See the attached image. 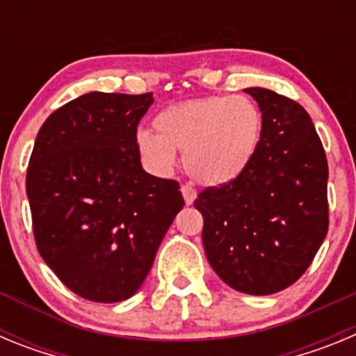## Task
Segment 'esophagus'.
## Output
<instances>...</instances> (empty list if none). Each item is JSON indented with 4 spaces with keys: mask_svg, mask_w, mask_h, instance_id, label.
I'll use <instances>...</instances> for the list:
<instances>
[{
    "mask_svg": "<svg viewBox=\"0 0 356 356\" xmlns=\"http://www.w3.org/2000/svg\"><path fill=\"white\" fill-rule=\"evenodd\" d=\"M181 194H184V200L187 205H193L194 200H196L197 196L196 188H194L193 185H181Z\"/></svg>",
    "mask_w": 356,
    "mask_h": 356,
    "instance_id": "34e87169",
    "label": "esophagus"
}]
</instances>
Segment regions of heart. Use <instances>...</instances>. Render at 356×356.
<instances>
[{"mask_svg": "<svg viewBox=\"0 0 356 356\" xmlns=\"http://www.w3.org/2000/svg\"><path fill=\"white\" fill-rule=\"evenodd\" d=\"M156 134H137V149L159 172L176 165V151L197 184L234 181L253 162L264 135V115L248 96H209L163 108L153 121Z\"/></svg>", "mask_w": 356, "mask_h": 356, "instance_id": "heart-1", "label": "heart"}]
</instances>
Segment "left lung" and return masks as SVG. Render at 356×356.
I'll list each match as a JSON object with an SVG mask.
<instances>
[{
	"label": "left lung",
	"mask_w": 356,
	"mask_h": 356,
	"mask_svg": "<svg viewBox=\"0 0 356 356\" xmlns=\"http://www.w3.org/2000/svg\"><path fill=\"white\" fill-rule=\"evenodd\" d=\"M264 115L250 168L207 187L194 207L217 276L238 292L275 294L303 276L328 232V162L312 119L291 97L244 89Z\"/></svg>",
	"instance_id": "obj_1"
}]
</instances>
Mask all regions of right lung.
<instances>
[{
    "label": "right lung",
    "instance_id": "add662e5",
    "mask_svg": "<svg viewBox=\"0 0 356 356\" xmlns=\"http://www.w3.org/2000/svg\"><path fill=\"white\" fill-rule=\"evenodd\" d=\"M153 94L89 92L37 134L26 194L37 250L62 284L96 303L139 291L185 201L180 184L147 175L137 127Z\"/></svg>",
    "mask_w": 356,
    "mask_h": 356
}]
</instances>
